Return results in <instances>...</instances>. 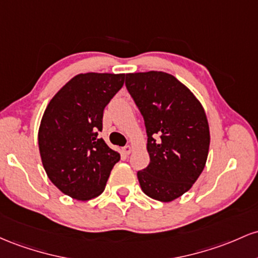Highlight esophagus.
Here are the masks:
<instances>
[{"label":"esophagus","instance_id":"1","mask_svg":"<svg viewBox=\"0 0 258 258\" xmlns=\"http://www.w3.org/2000/svg\"><path fill=\"white\" fill-rule=\"evenodd\" d=\"M121 151H123V153L125 156L130 155V152H132V146H129V145H126V146H124L123 149H121Z\"/></svg>","mask_w":258,"mask_h":258}]
</instances>
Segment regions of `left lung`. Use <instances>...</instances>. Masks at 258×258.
I'll return each mask as SVG.
<instances>
[{"label":"left lung","mask_w":258,"mask_h":258,"mask_svg":"<svg viewBox=\"0 0 258 258\" xmlns=\"http://www.w3.org/2000/svg\"><path fill=\"white\" fill-rule=\"evenodd\" d=\"M125 86L143 114L150 163L139 170L141 189L170 202L198 180L210 149V126L195 95L173 75L145 72L125 75Z\"/></svg>","instance_id":"1"}]
</instances>
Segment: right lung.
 Segmentation results:
<instances>
[{
    "label": "right lung",
    "instance_id": "obj_1",
    "mask_svg": "<svg viewBox=\"0 0 258 258\" xmlns=\"http://www.w3.org/2000/svg\"><path fill=\"white\" fill-rule=\"evenodd\" d=\"M125 74L85 73L52 97L39 128V150L50 180L66 195L88 201L101 195L120 155L107 146L103 109L120 90Z\"/></svg>",
    "mask_w": 258,
    "mask_h": 258
}]
</instances>
